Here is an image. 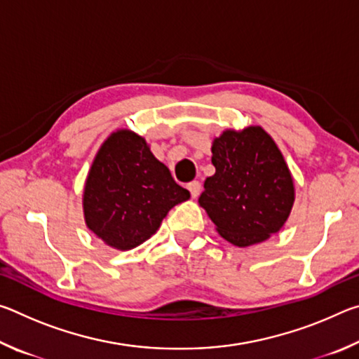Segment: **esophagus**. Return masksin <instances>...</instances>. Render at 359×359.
<instances>
[{
	"label": "esophagus",
	"instance_id": "34e87169",
	"mask_svg": "<svg viewBox=\"0 0 359 359\" xmlns=\"http://www.w3.org/2000/svg\"><path fill=\"white\" fill-rule=\"evenodd\" d=\"M187 187H188V190H190V193H191V196H193V198H198V196H199V193H201V184H199L198 180H193V182H190V184H188Z\"/></svg>",
	"mask_w": 359,
	"mask_h": 359
}]
</instances>
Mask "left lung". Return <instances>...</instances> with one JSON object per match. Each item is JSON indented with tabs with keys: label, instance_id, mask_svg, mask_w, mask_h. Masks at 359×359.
I'll list each match as a JSON object with an SVG mask.
<instances>
[{
	"label": "left lung",
	"instance_id": "8db88e82",
	"mask_svg": "<svg viewBox=\"0 0 359 359\" xmlns=\"http://www.w3.org/2000/svg\"><path fill=\"white\" fill-rule=\"evenodd\" d=\"M212 165L215 174L205 179L199 204L223 239L248 247L283 226L294 203L293 177L261 126L223 131L212 142Z\"/></svg>",
	"mask_w": 359,
	"mask_h": 359
}]
</instances>
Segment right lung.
Returning <instances> with one entry per match:
<instances>
[{
  "label": "right lung",
  "instance_id": "add662e5",
  "mask_svg": "<svg viewBox=\"0 0 359 359\" xmlns=\"http://www.w3.org/2000/svg\"><path fill=\"white\" fill-rule=\"evenodd\" d=\"M190 191L175 184L145 139L128 130L109 136L96 154L83 188V217L90 231L117 250H131L160 228Z\"/></svg>",
  "mask_w": 359,
  "mask_h": 359
}]
</instances>
